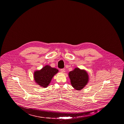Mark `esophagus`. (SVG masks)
Here are the masks:
<instances>
[{
  "label": "esophagus",
  "instance_id": "obj_1",
  "mask_svg": "<svg viewBox=\"0 0 124 124\" xmlns=\"http://www.w3.org/2000/svg\"><path fill=\"white\" fill-rule=\"evenodd\" d=\"M60 71H61V72L62 73H63V72H64L65 71V69H62L60 70Z\"/></svg>",
  "mask_w": 124,
  "mask_h": 124
}]
</instances>
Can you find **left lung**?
I'll list each match as a JSON object with an SVG mask.
<instances>
[{
  "label": "left lung",
  "mask_w": 124,
  "mask_h": 124,
  "mask_svg": "<svg viewBox=\"0 0 124 124\" xmlns=\"http://www.w3.org/2000/svg\"><path fill=\"white\" fill-rule=\"evenodd\" d=\"M72 86L76 90L80 91L86 86L89 82L88 73L85 70L76 67L68 73Z\"/></svg>",
  "instance_id": "8db88e82"
}]
</instances>
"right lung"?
Returning a JSON list of instances; mask_svg holds the SVG:
<instances>
[{
  "label": "right lung",
  "mask_w": 124,
  "mask_h": 124,
  "mask_svg": "<svg viewBox=\"0 0 124 124\" xmlns=\"http://www.w3.org/2000/svg\"><path fill=\"white\" fill-rule=\"evenodd\" d=\"M59 72L56 68H53L49 65H45L41 70L34 72V79L37 85L44 88H46L53 76Z\"/></svg>",
  "instance_id": "right-lung-1"
}]
</instances>
